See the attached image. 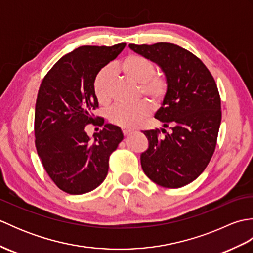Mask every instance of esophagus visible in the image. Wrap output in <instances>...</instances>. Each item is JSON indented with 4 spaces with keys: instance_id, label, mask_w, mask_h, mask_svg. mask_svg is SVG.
<instances>
[{
    "instance_id": "34e87169",
    "label": "esophagus",
    "mask_w": 253,
    "mask_h": 253,
    "mask_svg": "<svg viewBox=\"0 0 253 253\" xmlns=\"http://www.w3.org/2000/svg\"><path fill=\"white\" fill-rule=\"evenodd\" d=\"M131 132H133V130H132V129H130V128H123V133H124V136H128V135H130Z\"/></svg>"
}]
</instances>
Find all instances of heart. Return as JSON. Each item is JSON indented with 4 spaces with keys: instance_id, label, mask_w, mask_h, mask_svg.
<instances>
[{
    "instance_id": "1",
    "label": "heart",
    "mask_w": 253,
    "mask_h": 253,
    "mask_svg": "<svg viewBox=\"0 0 253 253\" xmlns=\"http://www.w3.org/2000/svg\"><path fill=\"white\" fill-rule=\"evenodd\" d=\"M124 76L139 84V95H144L154 106L163 103L169 93V80L165 75L155 72L154 64L147 57L130 54L115 66ZM93 92L102 105H107L112 100V72L102 68L93 82ZM151 113V105L141 100L135 104H120L109 112V120L117 126L132 128L138 126Z\"/></svg>"
}]
</instances>
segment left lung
<instances>
[{"label":"left lung","mask_w":253,"mask_h":253,"mask_svg":"<svg viewBox=\"0 0 253 253\" xmlns=\"http://www.w3.org/2000/svg\"><path fill=\"white\" fill-rule=\"evenodd\" d=\"M157 63L169 80V93L155 118L169 127L144 130L149 148L141 166L150 179L165 188H180L206 169L215 151L222 120L221 98L213 76L191 52L173 43L129 44Z\"/></svg>","instance_id":"8db88e82"}]
</instances>
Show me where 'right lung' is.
I'll use <instances>...</instances> for the list:
<instances>
[{"mask_svg": "<svg viewBox=\"0 0 253 253\" xmlns=\"http://www.w3.org/2000/svg\"><path fill=\"white\" fill-rule=\"evenodd\" d=\"M125 45L79 46L60 58L41 83L35 111L37 152L53 182L69 195L87 193L103 182L110 155L124 138L112 124L94 133V140L84 128L104 124L93 115L99 107L93 82Z\"/></svg>", "mask_w": 253, "mask_h": 253, "instance_id": "add662e5", "label": "right lung"}]
</instances>
